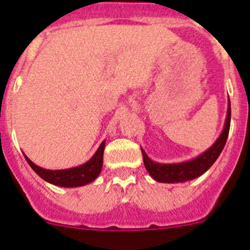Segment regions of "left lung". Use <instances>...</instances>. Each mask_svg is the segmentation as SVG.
I'll return each instance as SVG.
<instances>
[{
	"label": "left lung",
	"instance_id": "obj_1",
	"mask_svg": "<svg viewBox=\"0 0 250 250\" xmlns=\"http://www.w3.org/2000/svg\"><path fill=\"white\" fill-rule=\"evenodd\" d=\"M229 123H231V103H229V107H227V115L224 128L217 140L212 143L211 147H209L208 149L204 150L202 154L197 155L193 159L182 163H172V164H162V163L153 162L146 154L145 150L141 148L146 169L155 181L163 182V184H177V182H186L197 179L206 171H208L209 167L216 162L220 153L224 149L227 137H229Z\"/></svg>",
	"mask_w": 250,
	"mask_h": 250
}]
</instances>
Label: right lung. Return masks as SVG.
<instances>
[{
    "label": "right lung",
    "instance_id": "add662e5",
    "mask_svg": "<svg viewBox=\"0 0 250 250\" xmlns=\"http://www.w3.org/2000/svg\"><path fill=\"white\" fill-rule=\"evenodd\" d=\"M105 141H103L100 145L98 149L96 150L95 154L92 155L88 162L85 164L79 165V167H70V169H63V170H48L43 169V167H38L34 164L25 154L26 162L31 167V169L41 177L44 181L49 182V184L54 185V186L59 187H66V188H71V187H80L85 186V185L91 184L95 181L100 175L101 170H102L103 165V152H104Z\"/></svg>",
    "mask_w": 250,
    "mask_h": 250
}]
</instances>
